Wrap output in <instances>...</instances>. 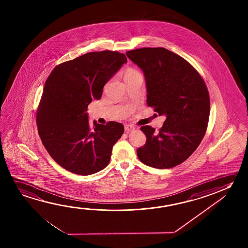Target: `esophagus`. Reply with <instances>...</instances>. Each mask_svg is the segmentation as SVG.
Here are the masks:
<instances>
[{
	"label": "esophagus",
	"mask_w": 248,
	"mask_h": 248,
	"mask_svg": "<svg viewBox=\"0 0 248 248\" xmlns=\"http://www.w3.org/2000/svg\"><path fill=\"white\" fill-rule=\"evenodd\" d=\"M134 130V126L131 125V124H125V125H124V130H125V132H127V133H129L130 131H132V130Z\"/></svg>",
	"instance_id": "esophagus-1"
}]
</instances>
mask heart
Returning a JSON list of instances; mask_svg holds the SVG:
<instances>
[{
    "label": "heart",
    "instance_id": "heart-1",
    "mask_svg": "<svg viewBox=\"0 0 248 248\" xmlns=\"http://www.w3.org/2000/svg\"><path fill=\"white\" fill-rule=\"evenodd\" d=\"M139 75H141V74L138 73L137 70L132 69V68H128L124 72V78L136 77V76H139Z\"/></svg>",
    "mask_w": 248,
    "mask_h": 248
}]
</instances>
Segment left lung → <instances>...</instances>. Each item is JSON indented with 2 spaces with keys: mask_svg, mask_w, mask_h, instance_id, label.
I'll return each instance as SVG.
<instances>
[{
  "mask_svg": "<svg viewBox=\"0 0 248 248\" xmlns=\"http://www.w3.org/2000/svg\"><path fill=\"white\" fill-rule=\"evenodd\" d=\"M145 77L147 104L166 119L158 132L142 126L146 143L137 150L148 166L170 169L187 160L202 140L210 112L205 82L183 58L163 47L126 52Z\"/></svg>",
  "mask_w": 248,
  "mask_h": 248,
  "instance_id": "obj_1",
  "label": "left lung"
}]
</instances>
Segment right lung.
<instances>
[{
  "instance_id": "add662e5",
  "label": "right lung",
  "mask_w": 248,
  "mask_h": 248,
  "mask_svg": "<svg viewBox=\"0 0 248 248\" xmlns=\"http://www.w3.org/2000/svg\"><path fill=\"white\" fill-rule=\"evenodd\" d=\"M126 62L116 51L92 52L58 65L47 78L37 110L38 132L49 155L66 170L92 175L110 163L124 125L93 121L91 128L86 111Z\"/></svg>"
}]
</instances>
